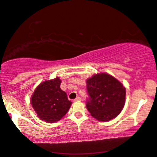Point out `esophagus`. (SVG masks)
I'll use <instances>...</instances> for the list:
<instances>
[{"mask_svg":"<svg viewBox=\"0 0 157 157\" xmlns=\"http://www.w3.org/2000/svg\"><path fill=\"white\" fill-rule=\"evenodd\" d=\"M81 101V98H80V97H77V98L74 100L75 102H78V101Z\"/></svg>","mask_w":157,"mask_h":157,"instance_id":"esophagus-1","label":"esophagus"}]
</instances>
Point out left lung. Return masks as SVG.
<instances>
[{
	"label": "left lung",
	"instance_id": "8db88e82",
	"mask_svg": "<svg viewBox=\"0 0 157 157\" xmlns=\"http://www.w3.org/2000/svg\"><path fill=\"white\" fill-rule=\"evenodd\" d=\"M86 89L89 98L86 107L91 115L98 121H110L122 110L126 89L110 75H94L86 80Z\"/></svg>",
	"mask_w": 157,
	"mask_h": 157
}]
</instances>
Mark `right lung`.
I'll return each mask as SVG.
<instances>
[{"instance_id":"1","label":"right lung","mask_w":157,"mask_h":157,"mask_svg":"<svg viewBox=\"0 0 157 157\" xmlns=\"http://www.w3.org/2000/svg\"><path fill=\"white\" fill-rule=\"evenodd\" d=\"M59 78L39 84L31 96V103L38 117L48 123H54L68 113L72 102L60 87Z\"/></svg>"}]
</instances>
